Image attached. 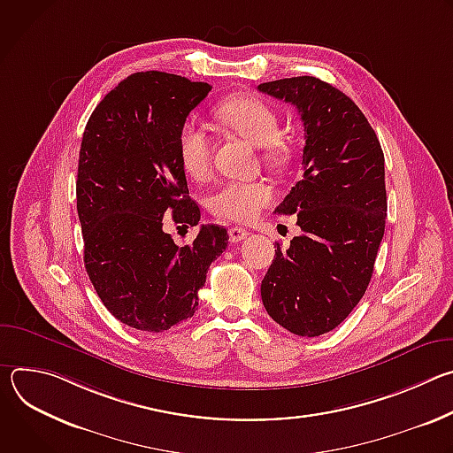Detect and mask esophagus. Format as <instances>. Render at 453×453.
I'll list each match as a JSON object with an SVG mask.
<instances>
[{"label": "esophagus", "instance_id": "esophagus-1", "mask_svg": "<svg viewBox=\"0 0 453 453\" xmlns=\"http://www.w3.org/2000/svg\"><path fill=\"white\" fill-rule=\"evenodd\" d=\"M249 236V231L247 229H243V227H229V240L233 242V243H238V242H243L245 238Z\"/></svg>", "mask_w": 453, "mask_h": 453}]
</instances>
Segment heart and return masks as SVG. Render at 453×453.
<instances>
[{"mask_svg":"<svg viewBox=\"0 0 453 453\" xmlns=\"http://www.w3.org/2000/svg\"><path fill=\"white\" fill-rule=\"evenodd\" d=\"M215 116L229 131L252 145L264 147L269 161L280 163L283 149L276 142L280 118L262 98L234 95L215 107ZM177 157L184 173L196 180L208 179L211 172V142L196 121H184L177 133ZM274 188L265 180H229L210 197L213 215L233 222H252L273 203Z\"/></svg>","mask_w":453,"mask_h":453,"instance_id":"1","label":"heart"}]
</instances>
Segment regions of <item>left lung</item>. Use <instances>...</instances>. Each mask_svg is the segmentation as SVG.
<instances>
[{
    "instance_id": "left-lung-1",
    "label": "left lung",
    "mask_w": 453,
    "mask_h": 453,
    "mask_svg": "<svg viewBox=\"0 0 453 453\" xmlns=\"http://www.w3.org/2000/svg\"><path fill=\"white\" fill-rule=\"evenodd\" d=\"M294 104L304 125L303 175L276 213L297 217L301 234L280 243L262 301L299 337L337 328L367 290L385 231L387 193L380 142L342 91L315 77L257 86Z\"/></svg>"
}]
</instances>
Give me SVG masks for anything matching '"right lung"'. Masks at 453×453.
I'll return each mask as SVG.
<instances>
[{
	"label": "right lung",
	"instance_id": "1",
	"mask_svg": "<svg viewBox=\"0 0 453 453\" xmlns=\"http://www.w3.org/2000/svg\"><path fill=\"white\" fill-rule=\"evenodd\" d=\"M210 91L208 82L172 73H134L104 96L82 136L77 211L86 271L104 306L142 332H166L196 313L206 273L227 247L220 226H201L184 247L163 229L166 213L186 226L201 220L177 133Z\"/></svg>",
	"mask_w": 453,
	"mask_h": 453
}]
</instances>
